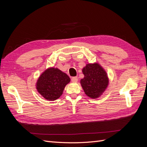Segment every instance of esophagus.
<instances>
[{"mask_svg": "<svg viewBox=\"0 0 147 147\" xmlns=\"http://www.w3.org/2000/svg\"><path fill=\"white\" fill-rule=\"evenodd\" d=\"M71 80H72V82L74 83H76L78 81V78L77 77H74L71 78Z\"/></svg>", "mask_w": 147, "mask_h": 147, "instance_id": "1", "label": "esophagus"}]
</instances>
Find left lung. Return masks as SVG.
I'll return each mask as SVG.
<instances>
[{
  "instance_id": "1",
  "label": "left lung",
  "mask_w": 147,
  "mask_h": 147,
  "mask_svg": "<svg viewBox=\"0 0 147 147\" xmlns=\"http://www.w3.org/2000/svg\"><path fill=\"white\" fill-rule=\"evenodd\" d=\"M82 72L84 77L80 80V83L84 92L91 98H97L108 86L107 74L97 63L86 64Z\"/></svg>"
}]
</instances>
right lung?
I'll return each mask as SVG.
<instances>
[{"mask_svg":"<svg viewBox=\"0 0 147 147\" xmlns=\"http://www.w3.org/2000/svg\"><path fill=\"white\" fill-rule=\"evenodd\" d=\"M70 81L69 77L57 68L51 67L45 70L38 78L36 88L44 98L55 100L63 94L65 85Z\"/></svg>","mask_w":147,"mask_h":147,"instance_id":"1","label":"right lung"}]
</instances>
